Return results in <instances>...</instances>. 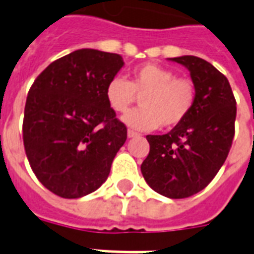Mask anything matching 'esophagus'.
Listing matches in <instances>:
<instances>
[{
  "mask_svg": "<svg viewBox=\"0 0 254 254\" xmlns=\"http://www.w3.org/2000/svg\"><path fill=\"white\" fill-rule=\"evenodd\" d=\"M137 135H139L137 131L131 130V129H129V130H127V137H129V138H133V137H137Z\"/></svg>",
  "mask_w": 254,
  "mask_h": 254,
  "instance_id": "34e87169",
  "label": "esophagus"
}]
</instances>
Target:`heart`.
Here are the masks:
<instances>
[{"label": "heart", "mask_w": 254, "mask_h": 254, "mask_svg": "<svg viewBox=\"0 0 254 254\" xmlns=\"http://www.w3.org/2000/svg\"><path fill=\"white\" fill-rule=\"evenodd\" d=\"M141 97V108L123 116L127 127L153 130L162 125L173 127L183 123L196 101V87L187 77H175L171 69L158 64H141L131 69L129 80L112 77L105 87L108 105L124 113Z\"/></svg>", "instance_id": "1"}]
</instances>
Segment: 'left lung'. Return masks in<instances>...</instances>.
I'll list each match as a JSON object with an SVG mask.
<instances>
[{
	"label": "left lung",
	"mask_w": 254,
	"mask_h": 254,
	"mask_svg": "<svg viewBox=\"0 0 254 254\" xmlns=\"http://www.w3.org/2000/svg\"><path fill=\"white\" fill-rule=\"evenodd\" d=\"M185 65L196 87L187 119L162 135H146L150 151L141 165L155 192L183 199L208 186L228 157L235 135L236 100L228 79L204 59L171 58Z\"/></svg>",
	"instance_id": "obj_1"
}]
</instances>
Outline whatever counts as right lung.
Returning <instances> with one entry per match:
<instances>
[{"mask_svg": "<svg viewBox=\"0 0 254 254\" xmlns=\"http://www.w3.org/2000/svg\"><path fill=\"white\" fill-rule=\"evenodd\" d=\"M121 55L76 50L53 62L30 88L23 145L35 177L61 197L76 199L107 181L127 127L108 105L105 87Z\"/></svg>", "mask_w": 254, "mask_h": 254, "instance_id": "right-lung-1", "label": "right lung"}]
</instances>
